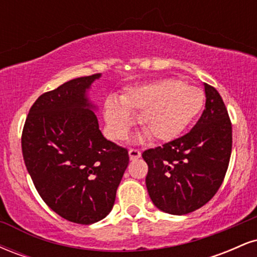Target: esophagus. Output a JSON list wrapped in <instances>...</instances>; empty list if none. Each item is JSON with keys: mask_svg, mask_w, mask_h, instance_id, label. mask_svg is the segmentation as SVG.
Returning <instances> with one entry per match:
<instances>
[{"mask_svg": "<svg viewBox=\"0 0 257 257\" xmlns=\"http://www.w3.org/2000/svg\"><path fill=\"white\" fill-rule=\"evenodd\" d=\"M128 153H129V158H131V161H135V159L141 157V152L137 149H131Z\"/></svg>", "mask_w": 257, "mask_h": 257, "instance_id": "1", "label": "esophagus"}]
</instances>
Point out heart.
Here are the masks:
<instances>
[{
  "instance_id": "obj_1",
  "label": "heart",
  "mask_w": 257,
  "mask_h": 257,
  "mask_svg": "<svg viewBox=\"0 0 257 257\" xmlns=\"http://www.w3.org/2000/svg\"><path fill=\"white\" fill-rule=\"evenodd\" d=\"M204 105V93L194 85L175 78H164L125 89L119 100L105 101L104 117L108 134L122 140L126 137L135 116L144 126L141 138L152 137L159 143L179 138L196 119Z\"/></svg>"
}]
</instances>
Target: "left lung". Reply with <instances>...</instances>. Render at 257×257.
<instances>
[{"label":"left lung","mask_w":257,"mask_h":257,"mask_svg":"<svg viewBox=\"0 0 257 257\" xmlns=\"http://www.w3.org/2000/svg\"><path fill=\"white\" fill-rule=\"evenodd\" d=\"M205 108L184 137L146 150V187L159 210L185 215L209 202L222 184L232 151V125L219 91L204 83Z\"/></svg>","instance_id":"1"}]
</instances>
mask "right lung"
<instances>
[{"label": "right lung", "mask_w": 257, "mask_h": 257, "mask_svg": "<svg viewBox=\"0 0 257 257\" xmlns=\"http://www.w3.org/2000/svg\"><path fill=\"white\" fill-rule=\"evenodd\" d=\"M101 73L71 79L32 105L22 137L26 169L41 198L64 219L91 225L110 214L129 163L104 138L88 96Z\"/></svg>", "instance_id": "1"}]
</instances>
